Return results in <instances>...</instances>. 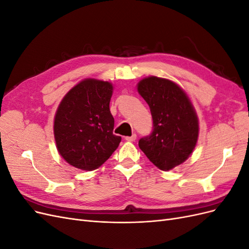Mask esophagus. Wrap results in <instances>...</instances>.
Instances as JSON below:
<instances>
[{
  "mask_svg": "<svg viewBox=\"0 0 249 249\" xmlns=\"http://www.w3.org/2000/svg\"><path fill=\"white\" fill-rule=\"evenodd\" d=\"M136 134H133L132 136H127V137H124V140H126V141H135L136 140Z\"/></svg>",
  "mask_w": 249,
  "mask_h": 249,
  "instance_id": "1",
  "label": "esophagus"
}]
</instances>
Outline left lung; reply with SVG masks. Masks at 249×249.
<instances>
[{
    "instance_id": "8db88e82",
    "label": "left lung",
    "mask_w": 249,
    "mask_h": 249,
    "mask_svg": "<svg viewBox=\"0 0 249 249\" xmlns=\"http://www.w3.org/2000/svg\"><path fill=\"white\" fill-rule=\"evenodd\" d=\"M147 103L153 131L139 147L155 166L167 171L188 159L198 138V119L184 90L166 79L148 77L138 84Z\"/></svg>"
}]
</instances>
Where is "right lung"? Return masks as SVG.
Returning a JSON list of instances; mask_svg holds the SVG:
<instances>
[{
	"label": "right lung",
	"instance_id": "obj_1",
	"mask_svg": "<svg viewBox=\"0 0 249 249\" xmlns=\"http://www.w3.org/2000/svg\"><path fill=\"white\" fill-rule=\"evenodd\" d=\"M112 84L86 79L71 88L60 103L54 122L59 154L79 169L91 171L106 162L122 137L113 134L109 104Z\"/></svg>",
	"mask_w": 249,
	"mask_h": 249
}]
</instances>
